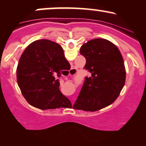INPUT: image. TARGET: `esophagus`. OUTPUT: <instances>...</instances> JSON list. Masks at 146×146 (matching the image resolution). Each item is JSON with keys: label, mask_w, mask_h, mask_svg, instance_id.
Wrapping results in <instances>:
<instances>
[{"label": "esophagus", "mask_w": 146, "mask_h": 146, "mask_svg": "<svg viewBox=\"0 0 146 146\" xmlns=\"http://www.w3.org/2000/svg\"><path fill=\"white\" fill-rule=\"evenodd\" d=\"M70 72H71L72 74H73V75L76 73V68H75V66H72L71 69L70 70Z\"/></svg>", "instance_id": "esophagus-1"}]
</instances>
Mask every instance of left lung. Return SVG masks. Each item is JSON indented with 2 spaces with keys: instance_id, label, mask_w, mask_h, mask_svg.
<instances>
[{
  "instance_id": "obj_1",
  "label": "left lung",
  "mask_w": 146,
  "mask_h": 146,
  "mask_svg": "<svg viewBox=\"0 0 146 146\" xmlns=\"http://www.w3.org/2000/svg\"><path fill=\"white\" fill-rule=\"evenodd\" d=\"M85 57L84 68L90 73L85 81L73 108L97 111L113 103L125 82L123 57L113 42L103 38L90 40L80 48Z\"/></svg>"
}]
</instances>
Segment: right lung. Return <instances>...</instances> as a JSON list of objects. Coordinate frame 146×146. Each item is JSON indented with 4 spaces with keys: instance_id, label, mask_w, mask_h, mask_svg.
Wrapping results in <instances>:
<instances>
[{
    "instance_id": "add662e5",
    "label": "right lung",
    "mask_w": 146,
    "mask_h": 146,
    "mask_svg": "<svg viewBox=\"0 0 146 146\" xmlns=\"http://www.w3.org/2000/svg\"><path fill=\"white\" fill-rule=\"evenodd\" d=\"M63 48L48 40L31 42L18 61L17 83L25 100L42 110L69 108L71 102L60 92L56 77L65 68Z\"/></svg>"
}]
</instances>
